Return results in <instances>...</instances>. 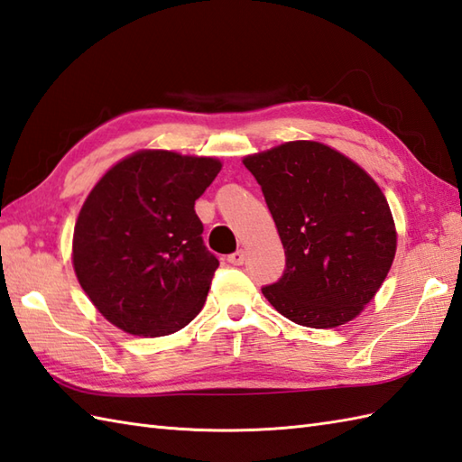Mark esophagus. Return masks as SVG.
Returning <instances> with one entry per match:
<instances>
[{
  "instance_id": "1",
  "label": "esophagus",
  "mask_w": 462,
  "mask_h": 462,
  "mask_svg": "<svg viewBox=\"0 0 462 462\" xmlns=\"http://www.w3.org/2000/svg\"><path fill=\"white\" fill-rule=\"evenodd\" d=\"M227 261H229L231 264H235V266L243 264V263H245V251H235V253H231L229 257H227Z\"/></svg>"
}]
</instances>
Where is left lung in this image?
I'll return each instance as SVG.
<instances>
[{"label": "left lung", "instance_id": "1", "mask_svg": "<svg viewBox=\"0 0 462 462\" xmlns=\"http://www.w3.org/2000/svg\"><path fill=\"white\" fill-rule=\"evenodd\" d=\"M279 231L282 279L263 294L289 320L336 328L382 289L397 249L389 203L375 180L322 142L294 140L243 158Z\"/></svg>", "mask_w": 462, "mask_h": 462}]
</instances>
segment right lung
Segmentation results:
<instances>
[{
  "instance_id": "obj_1",
  "label": "right lung",
  "mask_w": 462,
  "mask_h": 462,
  "mask_svg": "<svg viewBox=\"0 0 462 462\" xmlns=\"http://www.w3.org/2000/svg\"><path fill=\"white\" fill-rule=\"evenodd\" d=\"M221 160L138 150L90 189L73 233V269L95 309L134 336H168L203 309L219 261L196 199Z\"/></svg>"
}]
</instances>
